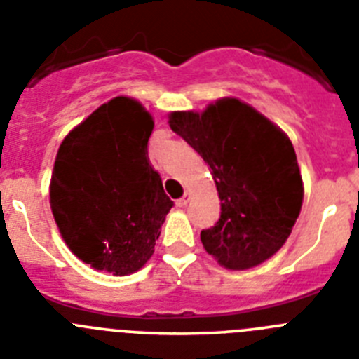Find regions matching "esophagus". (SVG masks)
<instances>
[{
    "mask_svg": "<svg viewBox=\"0 0 359 359\" xmlns=\"http://www.w3.org/2000/svg\"><path fill=\"white\" fill-rule=\"evenodd\" d=\"M189 199H190V194H185V196H183V198L177 199V201H176V207H177V208H185L187 205H189Z\"/></svg>",
    "mask_w": 359,
    "mask_h": 359,
    "instance_id": "esophagus-1",
    "label": "esophagus"
}]
</instances>
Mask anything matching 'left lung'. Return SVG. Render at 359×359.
I'll return each instance as SVG.
<instances>
[{
    "label": "left lung",
    "mask_w": 359,
    "mask_h": 359,
    "mask_svg": "<svg viewBox=\"0 0 359 359\" xmlns=\"http://www.w3.org/2000/svg\"><path fill=\"white\" fill-rule=\"evenodd\" d=\"M169 126L207 161L221 199L201 243L228 269H248L278 252L294 226L304 185L291 140L237 98L203 113L174 111Z\"/></svg>",
    "instance_id": "1"
}]
</instances>
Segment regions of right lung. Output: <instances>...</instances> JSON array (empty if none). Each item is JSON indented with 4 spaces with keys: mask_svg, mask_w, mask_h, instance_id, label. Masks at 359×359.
Wrapping results in <instances>:
<instances>
[{
    "mask_svg": "<svg viewBox=\"0 0 359 359\" xmlns=\"http://www.w3.org/2000/svg\"><path fill=\"white\" fill-rule=\"evenodd\" d=\"M152 128L140 102L116 97L69 131L59 147L50 207L68 248L91 268L122 277L154 253L174 203L149 163Z\"/></svg>",
    "mask_w": 359,
    "mask_h": 359,
    "instance_id": "obj_1",
    "label": "right lung"
}]
</instances>
